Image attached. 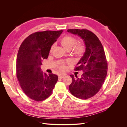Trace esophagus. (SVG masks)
Masks as SVG:
<instances>
[{"label":"esophagus","mask_w":127,"mask_h":127,"mask_svg":"<svg viewBox=\"0 0 127 127\" xmlns=\"http://www.w3.org/2000/svg\"><path fill=\"white\" fill-rule=\"evenodd\" d=\"M64 76H65V74H59L58 77L59 78H63Z\"/></svg>","instance_id":"34e87169"}]
</instances>
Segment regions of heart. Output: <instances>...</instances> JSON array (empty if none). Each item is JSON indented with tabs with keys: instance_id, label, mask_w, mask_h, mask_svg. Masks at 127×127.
I'll return each mask as SVG.
<instances>
[{
	"instance_id": "heart-1",
	"label": "heart",
	"mask_w": 127,
	"mask_h": 127,
	"mask_svg": "<svg viewBox=\"0 0 127 127\" xmlns=\"http://www.w3.org/2000/svg\"><path fill=\"white\" fill-rule=\"evenodd\" d=\"M76 39L74 37L71 36H66L63 37L60 40V44L63 46L64 49L66 50H70L73 47L74 45V52L75 54L78 57H80L83 55L84 51H85V47L82 43H76ZM51 48V50L52 49ZM61 69L63 70L65 69V66L64 65H62L61 66Z\"/></svg>"
}]
</instances>
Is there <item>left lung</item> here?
<instances>
[{"label":"left lung","instance_id":"left-lung-1","mask_svg":"<svg viewBox=\"0 0 127 127\" xmlns=\"http://www.w3.org/2000/svg\"><path fill=\"white\" fill-rule=\"evenodd\" d=\"M67 32L83 40L85 51L77 64L75 70H82L80 78H75L69 86L74 96L83 99L93 97L101 89L107 74V63L101 42L95 34L87 30L70 29Z\"/></svg>","mask_w":127,"mask_h":127}]
</instances>
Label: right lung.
Segmentation results:
<instances>
[{
  "label": "right lung",
  "mask_w": 127,
  "mask_h": 127,
  "mask_svg": "<svg viewBox=\"0 0 127 127\" xmlns=\"http://www.w3.org/2000/svg\"><path fill=\"white\" fill-rule=\"evenodd\" d=\"M63 31L37 32L21 44L16 61V75L22 89L29 97L42 101L52 94L58 77L42 71L43 59H47L52 45Z\"/></svg>",
  "instance_id": "add662e5"
}]
</instances>
